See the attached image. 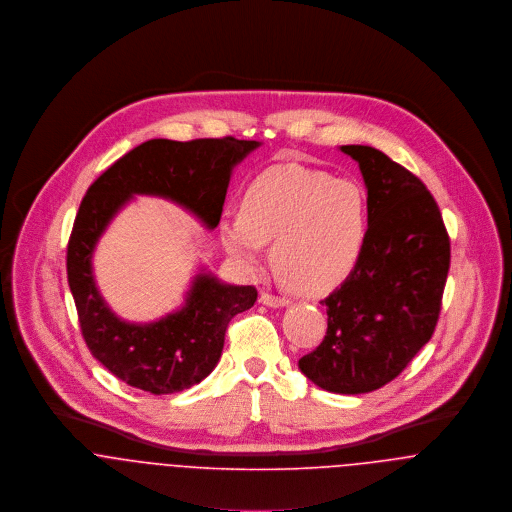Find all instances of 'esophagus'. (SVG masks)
Returning a JSON list of instances; mask_svg holds the SVG:
<instances>
[{
	"label": "esophagus",
	"instance_id": "esophagus-1",
	"mask_svg": "<svg viewBox=\"0 0 512 512\" xmlns=\"http://www.w3.org/2000/svg\"><path fill=\"white\" fill-rule=\"evenodd\" d=\"M260 301L268 307H286L290 305V299L288 297H280V295H274V293L264 292L260 295Z\"/></svg>",
	"mask_w": 512,
	"mask_h": 512
}]
</instances>
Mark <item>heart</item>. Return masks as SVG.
<instances>
[{
	"label": "heart",
	"mask_w": 512,
	"mask_h": 512,
	"mask_svg": "<svg viewBox=\"0 0 512 512\" xmlns=\"http://www.w3.org/2000/svg\"><path fill=\"white\" fill-rule=\"evenodd\" d=\"M219 234L226 252L246 270L260 266L266 240H274L276 266L295 290L329 292L363 254L365 189L327 171L274 165L246 187L240 215L220 220Z\"/></svg>",
	"instance_id": "1"
}]
</instances>
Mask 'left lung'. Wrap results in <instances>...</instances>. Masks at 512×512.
I'll list each match as a JSON object with an SVG mask.
<instances>
[{"label":"left lung","instance_id":"obj_1","mask_svg":"<svg viewBox=\"0 0 512 512\" xmlns=\"http://www.w3.org/2000/svg\"><path fill=\"white\" fill-rule=\"evenodd\" d=\"M365 179L368 234L347 280L321 303L327 333L299 359L323 390L365 394L394 380L432 339L449 272L438 203L406 167L370 146H343Z\"/></svg>","mask_w":512,"mask_h":512}]
</instances>
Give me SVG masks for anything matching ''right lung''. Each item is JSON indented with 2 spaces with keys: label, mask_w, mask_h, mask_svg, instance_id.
I'll return each mask as SVG.
<instances>
[{
  "label": "right lung",
  "mask_w": 512,
  "mask_h": 512,
  "mask_svg": "<svg viewBox=\"0 0 512 512\" xmlns=\"http://www.w3.org/2000/svg\"><path fill=\"white\" fill-rule=\"evenodd\" d=\"M260 146L254 140H149L112 163L86 191L67 248V274L86 347L116 378L151 394L199 384L217 366L230 319L250 309L254 286L197 274L185 305L151 323L114 315L92 276V252L114 215L134 195L169 199L217 228L232 167Z\"/></svg>",
  "instance_id": "right-lung-1"
}]
</instances>
